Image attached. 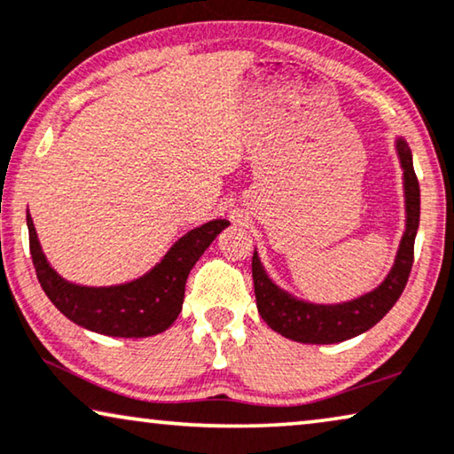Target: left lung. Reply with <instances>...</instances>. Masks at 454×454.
Segmentation results:
<instances>
[{
  "instance_id": "8db88e82",
  "label": "left lung",
  "mask_w": 454,
  "mask_h": 454,
  "mask_svg": "<svg viewBox=\"0 0 454 454\" xmlns=\"http://www.w3.org/2000/svg\"><path fill=\"white\" fill-rule=\"evenodd\" d=\"M397 154L403 168L405 187V212L407 224L401 239L397 259L379 288L364 294V296L349 300L343 304H310L290 296L279 290L267 278V273L253 253V282L257 309L263 321L273 331L300 343H340L364 333L374 327L388 310L393 309L401 294H403L407 279H410L413 265V242H416L419 226V183L413 170L411 150L403 139H397Z\"/></svg>"
}]
</instances>
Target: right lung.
I'll list each match as a JSON object with an SVG mask.
<instances>
[{"instance_id": "obj_1", "label": "right lung", "mask_w": 454, "mask_h": 454, "mask_svg": "<svg viewBox=\"0 0 454 454\" xmlns=\"http://www.w3.org/2000/svg\"><path fill=\"white\" fill-rule=\"evenodd\" d=\"M30 254L41 288L69 321L111 337H150L162 333L183 309L189 271L212 245L228 220H214L178 239L164 259L144 278L108 288H86L63 279L49 265L30 214L27 215Z\"/></svg>"}]
</instances>
